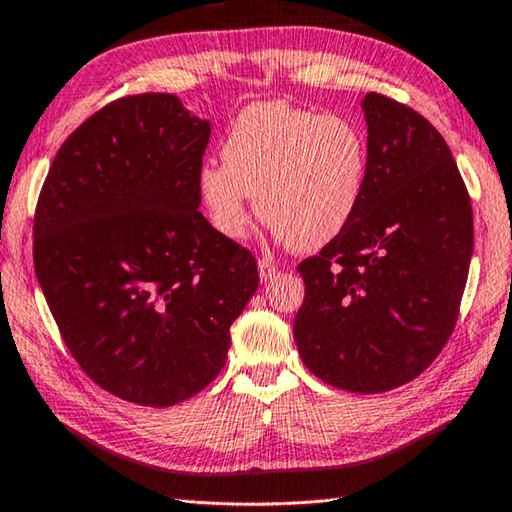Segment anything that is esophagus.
Segmentation results:
<instances>
[{
    "label": "esophagus",
    "instance_id": "esophagus-1",
    "mask_svg": "<svg viewBox=\"0 0 512 512\" xmlns=\"http://www.w3.org/2000/svg\"><path fill=\"white\" fill-rule=\"evenodd\" d=\"M257 268H259V280H262V282L273 280L275 273H277V266L273 262H268V259H259Z\"/></svg>",
    "mask_w": 512,
    "mask_h": 512
}]
</instances>
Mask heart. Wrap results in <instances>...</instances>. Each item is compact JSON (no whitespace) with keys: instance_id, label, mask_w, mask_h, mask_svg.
I'll return each mask as SVG.
<instances>
[{"instance_id":"heart-1","label":"heart","mask_w":512,"mask_h":512,"mask_svg":"<svg viewBox=\"0 0 512 512\" xmlns=\"http://www.w3.org/2000/svg\"><path fill=\"white\" fill-rule=\"evenodd\" d=\"M221 162L198 173V194L214 228L228 239H244L253 196L275 237L307 253L339 237L357 212L368 178V142L350 119L266 101L232 121Z\"/></svg>"}]
</instances>
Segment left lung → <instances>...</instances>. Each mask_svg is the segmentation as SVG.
Returning a JSON list of instances; mask_svg holds the SVG:
<instances>
[{"mask_svg": "<svg viewBox=\"0 0 512 512\" xmlns=\"http://www.w3.org/2000/svg\"><path fill=\"white\" fill-rule=\"evenodd\" d=\"M368 178L336 239L305 259L293 320L302 363L350 393L420 375L452 334L474 248L472 205L443 135L368 92Z\"/></svg>", "mask_w": 512, "mask_h": 512, "instance_id": "left-lung-1", "label": "left lung"}]
</instances>
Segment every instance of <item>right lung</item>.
Returning a JSON list of instances; mask_svg holds the SVG:
<instances>
[{
  "mask_svg": "<svg viewBox=\"0 0 512 512\" xmlns=\"http://www.w3.org/2000/svg\"><path fill=\"white\" fill-rule=\"evenodd\" d=\"M210 121L176 94L112 101L56 153L33 264L63 341L92 381L164 409L219 375L255 257L198 212Z\"/></svg>",
  "mask_w": 512,
  "mask_h": 512,
  "instance_id": "add662e5",
  "label": "right lung"
}]
</instances>
